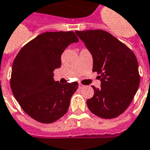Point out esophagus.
<instances>
[{
    "instance_id": "esophagus-1",
    "label": "esophagus",
    "mask_w": 150,
    "mask_h": 150,
    "mask_svg": "<svg viewBox=\"0 0 150 150\" xmlns=\"http://www.w3.org/2000/svg\"><path fill=\"white\" fill-rule=\"evenodd\" d=\"M84 85H83V84H81V83H79V89H82V88H83L84 87Z\"/></svg>"
}]
</instances>
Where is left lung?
I'll return each mask as SVG.
<instances>
[{"label":"left lung","mask_w":150,"mask_h":150,"mask_svg":"<svg viewBox=\"0 0 150 150\" xmlns=\"http://www.w3.org/2000/svg\"><path fill=\"white\" fill-rule=\"evenodd\" d=\"M93 56V71L97 72L101 86L86 101L98 117L110 119L125 111L136 94L140 75L136 56L126 44L101 29L76 31Z\"/></svg>","instance_id":"8db88e82"}]
</instances>
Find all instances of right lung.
Listing matches in <instances>:
<instances>
[{"mask_svg": "<svg viewBox=\"0 0 150 150\" xmlns=\"http://www.w3.org/2000/svg\"><path fill=\"white\" fill-rule=\"evenodd\" d=\"M74 32H47L22 47L13 61L10 86L24 111L41 123H52L67 111L77 82L61 84L54 70L61 67V55L78 42Z\"/></svg>", "mask_w": 150, "mask_h": 150, "instance_id": "right-lung-1", "label": "right lung"}]
</instances>
